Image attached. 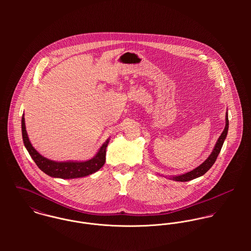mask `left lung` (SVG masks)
I'll return each mask as SVG.
<instances>
[{"label": "left lung", "instance_id": "obj_1", "mask_svg": "<svg viewBox=\"0 0 251 251\" xmlns=\"http://www.w3.org/2000/svg\"><path fill=\"white\" fill-rule=\"evenodd\" d=\"M228 127H229V121H228V113L226 112L224 130L222 131V133L218 137V139H217V141L215 143V148H214L212 153L208 156V158L202 164H200L198 167L194 168L193 170H191V171H189L187 173L180 174V175H177V176H168V177L167 176H163V177L173 179V180H176V181H187V180H191V179H196L198 177L203 176L214 165V163H215V160L217 158V155L220 152L222 145L224 143V140L226 139V136H227V133H228Z\"/></svg>", "mask_w": 251, "mask_h": 251}]
</instances>
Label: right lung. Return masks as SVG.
I'll return each mask as SVG.
<instances>
[{
	"label": "right lung",
	"mask_w": 251,
	"mask_h": 251,
	"mask_svg": "<svg viewBox=\"0 0 251 251\" xmlns=\"http://www.w3.org/2000/svg\"><path fill=\"white\" fill-rule=\"evenodd\" d=\"M21 127H22V137L23 142L29 151L31 157L36 162L37 167L44 172L46 175L52 178H59V179H76L82 178L89 175H92L99 171L105 163V155H106V148L110 141V138L102 144L100 148L96 155L89 160L85 161H54L48 159L41 155L29 140V136L26 130L25 126V118L24 114L22 116L21 121Z\"/></svg>",
	"instance_id": "right-lung-1"
}]
</instances>
